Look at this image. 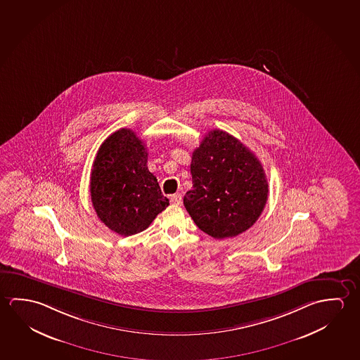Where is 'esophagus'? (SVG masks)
<instances>
[{
    "instance_id": "34e87169",
    "label": "esophagus",
    "mask_w": 360,
    "mask_h": 360,
    "mask_svg": "<svg viewBox=\"0 0 360 360\" xmlns=\"http://www.w3.org/2000/svg\"><path fill=\"white\" fill-rule=\"evenodd\" d=\"M172 203L174 205H182V195L181 193H176V195H171Z\"/></svg>"
}]
</instances>
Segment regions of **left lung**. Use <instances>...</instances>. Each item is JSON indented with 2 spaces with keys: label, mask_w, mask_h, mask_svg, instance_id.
<instances>
[{
  "label": "left lung",
  "mask_w": 360,
  "mask_h": 360,
  "mask_svg": "<svg viewBox=\"0 0 360 360\" xmlns=\"http://www.w3.org/2000/svg\"><path fill=\"white\" fill-rule=\"evenodd\" d=\"M193 187L183 203L200 230L213 238L248 230L265 208L269 183L261 162L224 130L208 131L192 153Z\"/></svg>",
  "instance_id": "1"
}]
</instances>
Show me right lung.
<instances>
[{"instance_id":"obj_1","label":"right lung","mask_w":360,"mask_h":360,"mask_svg":"<svg viewBox=\"0 0 360 360\" xmlns=\"http://www.w3.org/2000/svg\"><path fill=\"white\" fill-rule=\"evenodd\" d=\"M144 143L130 129H119L101 144L91 169L90 195L108 229L131 236L149 227L169 200L147 167Z\"/></svg>"}]
</instances>
